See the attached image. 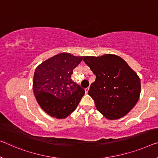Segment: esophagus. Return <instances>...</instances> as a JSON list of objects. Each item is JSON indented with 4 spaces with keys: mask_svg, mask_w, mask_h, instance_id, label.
<instances>
[{
    "mask_svg": "<svg viewBox=\"0 0 158 158\" xmlns=\"http://www.w3.org/2000/svg\"><path fill=\"white\" fill-rule=\"evenodd\" d=\"M88 90H89V87H87V88L85 89V92L86 94L88 93Z\"/></svg>",
    "mask_w": 158,
    "mask_h": 158,
    "instance_id": "1",
    "label": "esophagus"
}]
</instances>
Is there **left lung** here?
Wrapping results in <instances>:
<instances>
[{"label": "left lung", "instance_id": "left-lung-1", "mask_svg": "<svg viewBox=\"0 0 158 158\" xmlns=\"http://www.w3.org/2000/svg\"><path fill=\"white\" fill-rule=\"evenodd\" d=\"M85 63L96 76L88 94L96 108L107 119L127 115L140 98V80L136 73L118 56H84Z\"/></svg>", "mask_w": 158, "mask_h": 158}]
</instances>
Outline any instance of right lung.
<instances>
[{
  "instance_id": "add662e5",
  "label": "right lung",
  "mask_w": 158,
  "mask_h": 158,
  "mask_svg": "<svg viewBox=\"0 0 158 158\" xmlns=\"http://www.w3.org/2000/svg\"><path fill=\"white\" fill-rule=\"evenodd\" d=\"M83 57L63 52L36 68L33 92L39 105L47 114L65 118L77 108L85 90L71 77Z\"/></svg>"
}]
</instances>
